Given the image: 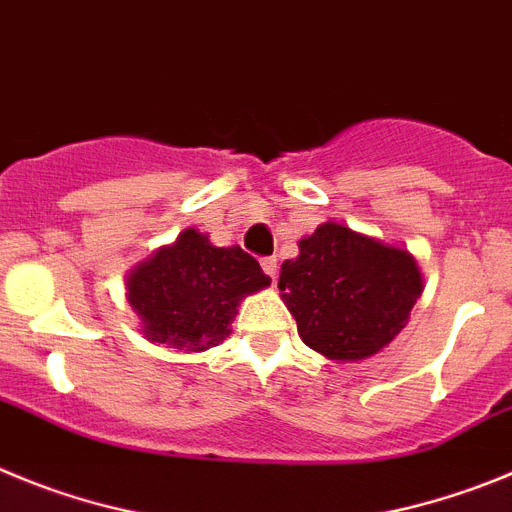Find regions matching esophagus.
<instances>
[{
    "label": "esophagus",
    "mask_w": 512,
    "mask_h": 512,
    "mask_svg": "<svg viewBox=\"0 0 512 512\" xmlns=\"http://www.w3.org/2000/svg\"><path fill=\"white\" fill-rule=\"evenodd\" d=\"M261 266H264V271L269 274L271 279H277L279 274V261L274 259V256H266V259H261Z\"/></svg>",
    "instance_id": "34e87169"
}]
</instances>
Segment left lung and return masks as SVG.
Wrapping results in <instances>:
<instances>
[{
	"label": "left lung",
	"mask_w": 512,
	"mask_h": 512,
	"mask_svg": "<svg viewBox=\"0 0 512 512\" xmlns=\"http://www.w3.org/2000/svg\"><path fill=\"white\" fill-rule=\"evenodd\" d=\"M279 289L302 341L333 361L374 356L405 328L423 279L408 251L323 223L282 264Z\"/></svg>",
	"instance_id": "obj_1"
}]
</instances>
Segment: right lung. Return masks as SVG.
Masks as SVG:
<instances>
[{
	"label": "right lung",
	"instance_id": "1",
	"mask_svg": "<svg viewBox=\"0 0 512 512\" xmlns=\"http://www.w3.org/2000/svg\"><path fill=\"white\" fill-rule=\"evenodd\" d=\"M269 284L251 253L189 228L130 274L128 297L151 341L205 351L228 336L241 297Z\"/></svg>",
	"mask_w": 512,
	"mask_h": 512
}]
</instances>
